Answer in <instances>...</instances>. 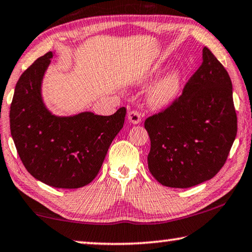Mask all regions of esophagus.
I'll use <instances>...</instances> for the list:
<instances>
[{
  "label": "esophagus",
  "instance_id": "34e87169",
  "mask_svg": "<svg viewBox=\"0 0 252 252\" xmlns=\"http://www.w3.org/2000/svg\"><path fill=\"white\" fill-rule=\"evenodd\" d=\"M127 120L132 125H138L141 122V113L138 110H131L127 113Z\"/></svg>",
  "mask_w": 252,
  "mask_h": 252
}]
</instances>
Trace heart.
Here are the masks:
<instances>
[{
	"mask_svg": "<svg viewBox=\"0 0 252 252\" xmlns=\"http://www.w3.org/2000/svg\"><path fill=\"white\" fill-rule=\"evenodd\" d=\"M181 78L176 71L167 75L156 85L149 95L150 103L156 106H163L168 104L176 97L179 91Z\"/></svg>",
	"mask_w": 252,
	"mask_h": 252,
	"instance_id": "b5f03b06",
	"label": "heart"
}]
</instances>
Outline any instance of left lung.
Wrapping results in <instances>:
<instances>
[{"label":"left lung","instance_id":"1","mask_svg":"<svg viewBox=\"0 0 252 252\" xmlns=\"http://www.w3.org/2000/svg\"><path fill=\"white\" fill-rule=\"evenodd\" d=\"M148 168L163 186L189 189L224 166L237 135L232 83L209 48L182 95L147 118Z\"/></svg>","mask_w":252,"mask_h":252}]
</instances>
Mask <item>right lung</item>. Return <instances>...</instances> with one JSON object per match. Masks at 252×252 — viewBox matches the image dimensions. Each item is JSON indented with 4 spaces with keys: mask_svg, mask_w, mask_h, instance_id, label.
<instances>
[{
    "mask_svg": "<svg viewBox=\"0 0 252 252\" xmlns=\"http://www.w3.org/2000/svg\"><path fill=\"white\" fill-rule=\"evenodd\" d=\"M51 57V51L41 56L20 76L10 107L11 134L20 159L35 179L57 189H79L96 177L126 109L120 107L109 117L92 112L55 117L40 93Z\"/></svg>",
    "mask_w": 252,
    "mask_h": 252,
    "instance_id": "1",
    "label": "right lung"
}]
</instances>
